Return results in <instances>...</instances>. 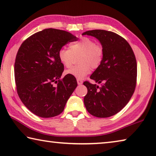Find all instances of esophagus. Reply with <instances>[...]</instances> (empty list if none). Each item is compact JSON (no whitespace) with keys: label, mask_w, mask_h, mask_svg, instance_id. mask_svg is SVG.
Here are the masks:
<instances>
[{"label":"esophagus","mask_w":156,"mask_h":156,"mask_svg":"<svg viewBox=\"0 0 156 156\" xmlns=\"http://www.w3.org/2000/svg\"><path fill=\"white\" fill-rule=\"evenodd\" d=\"M77 83L79 84V85H81V84L83 83V81L81 80H77Z\"/></svg>","instance_id":"1"}]
</instances>
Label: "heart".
<instances>
[{"instance_id":"obj_1","label":"heart","mask_w":156,"mask_h":156,"mask_svg":"<svg viewBox=\"0 0 156 156\" xmlns=\"http://www.w3.org/2000/svg\"><path fill=\"white\" fill-rule=\"evenodd\" d=\"M104 49L99 43L88 37H83L80 41L71 43L69 49L61 48L58 52L60 62L66 68H70L78 57L80 64L68 70V75L82 80L90 73L91 68H98L103 61Z\"/></svg>"}]
</instances>
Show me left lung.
Returning a JSON list of instances; mask_svg holds the SVG:
<instances>
[{
  "instance_id": "8db88e82",
  "label": "left lung",
  "mask_w": 156,
  "mask_h": 156,
  "mask_svg": "<svg viewBox=\"0 0 156 156\" xmlns=\"http://www.w3.org/2000/svg\"><path fill=\"white\" fill-rule=\"evenodd\" d=\"M94 37L104 49L101 65L90 76L97 86L86 81L88 93L84 105L88 112L97 117H108L119 113L128 104L136 89L137 62L131 45L116 33L94 30L82 35Z\"/></svg>"
}]
</instances>
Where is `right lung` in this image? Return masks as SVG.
I'll use <instances>...</instances> for the list:
<instances>
[{
    "instance_id": "1",
    "label": "right lung",
    "mask_w": 156,
    "mask_h": 156,
    "mask_svg": "<svg viewBox=\"0 0 156 156\" xmlns=\"http://www.w3.org/2000/svg\"><path fill=\"white\" fill-rule=\"evenodd\" d=\"M77 39L70 32L49 28L30 36L18 50L14 63L17 93L36 115L48 118L61 114L77 86L75 76L61 79L64 66L58 57L63 45Z\"/></svg>"
}]
</instances>
